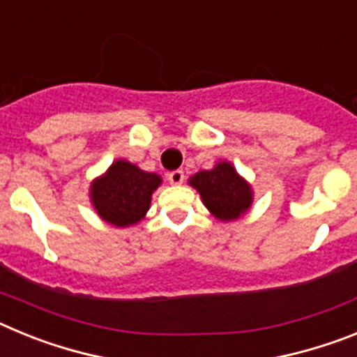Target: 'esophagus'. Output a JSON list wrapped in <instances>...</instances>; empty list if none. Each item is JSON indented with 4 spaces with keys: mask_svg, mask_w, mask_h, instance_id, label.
Wrapping results in <instances>:
<instances>
[{
    "mask_svg": "<svg viewBox=\"0 0 357 357\" xmlns=\"http://www.w3.org/2000/svg\"><path fill=\"white\" fill-rule=\"evenodd\" d=\"M168 181L173 185H181L184 182V172L182 169H175V172L168 173Z\"/></svg>",
    "mask_w": 357,
    "mask_h": 357,
    "instance_id": "obj_1",
    "label": "esophagus"
}]
</instances>
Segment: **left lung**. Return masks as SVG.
<instances>
[{"instance_id":"left-lung-1","label":"left lung","mask_w":357,"mask_h":357,"mask_svg":"<svg viewBox=\"0 0 357 357\" xmlns=\"http://www.w3.org/2000/svg\"><path fill=\"white\" fill-rule=\"evenodd\" d=\"M189 184L200 193L209 213L222 222L238 220L254 202L250 184L227 160L218 162L213 169L198 172L189 178Z\"/></svg>"}]
</instances>
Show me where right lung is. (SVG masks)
Wrapping results in <instances>:
<instances>
[{"mask_svg":"<svg viewBox=\"0 0 357 357\" xmlns=\"http://www.w3.org/2000/svg\"><path fill=\"white\" fill-rule=\"evenodd\" d=\"M162 178L148 173L125 159L112 162L102 176L91 184V202L98 216L116 227L139 223L150 209L151 193Z\"/></svg>","mask_w":357,"mask_h":357,"instance_id":"right-lung-1","label":"right lung"}]
</instances>
